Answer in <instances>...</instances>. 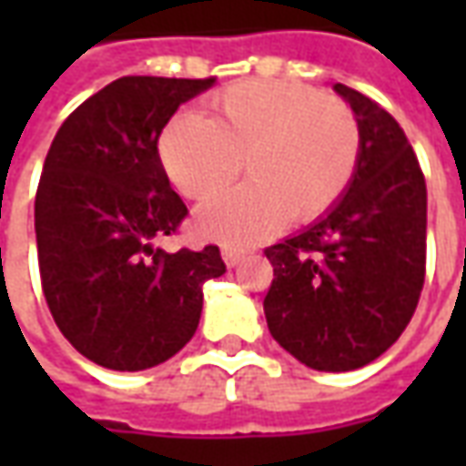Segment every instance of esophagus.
Returning a JSON list of instances; mask_svg holds the SVG:
<instances>
[{"label": "esophagus", "instance_id": "esophagus-1", "mask_svg": "<svg viewBox=\"0 0 466 466\" xmlns=\"http://www.w3.org/2000/svg\"><path fill=\"white\" fill-rule=\"evenodd\" d=\"M222 259L227 267H237V264L244 259V252H239V249H232V247H224Z\"/></svg>", "mask_w": 466, "mask_h": 466}]
</instances>
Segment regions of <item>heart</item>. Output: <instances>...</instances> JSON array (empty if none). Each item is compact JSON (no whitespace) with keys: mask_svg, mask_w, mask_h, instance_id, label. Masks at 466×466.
<instances>
[{"mask_svg":"<svg viewBox=\"0 0 466 466\" xmlns=\"http://www.w3.org/2000/svg\"><path fill=\"white\" fill-rule=\"evenodd\" d=\"M361 154V127L344 99L292 82H242L209 102L207 122L182 115L159 139V159L174 189L208 199L236 178L250 182L194 214L204 239L252 247L292 217L309 224L350 189Z\"/></svg>","mask_w":466,"mask_h":466,"instance_id":"b5f03b06","label":"heart"}]
</instances>
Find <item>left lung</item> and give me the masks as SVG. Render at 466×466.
<instances>
[{"label":"left lung","mask_w":466,"mask_h":466,"mask_svg":"<svg viewBox=\"0 0 466 466\" xmlns=\"http://www.w3.org/2000/svg\"><path fill=\"white\" fill-rule=\"evenodd\" d=\"M361 127L350 189L297 237L267 247L274 279L267 327L319 371L360 370L390 350L420 302L427 264V184L397 119L357 89L334 85Z\"/></svg>","instance_id":"1"}]
</instances>
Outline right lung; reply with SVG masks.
Wrapping results in <instances>:
<instances>
[{
    "instance_id": "1",
    "label": "right lung",
    "mask_w": 466,
    "mask_h": 466,
    "mask_svg": "<svg viewBox=\"0 0 466 466\" xmlns=\"http://www.w3.org/2000/svg\"><path fill=\"white\" fill-rule=\"evenodd\" d=\"M207 79L122 76L76 106L36 187L39 277L59 332L116 371L162 364L197 332L202 287L222 277L219 247L164 252L187 207L157 152L172 115Z\"/></svg>"
}]
</instances>
